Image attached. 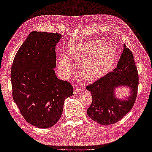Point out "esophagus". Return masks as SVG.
I'll return each instance as SVG.
<instances>
[{
  "instance_id": "obj_1",
  "label": "esophagus",
  "mask_w": 152,
  "mask_h": 152,
  "mask_svg": "<svg viewBox=\"0 0 152 152\" xmlns=\"http://www.w3.org/2000/svg\"><path fill=\"white\" fill-rule=\"evenodd\" d=\"M81 91H82V89L81 88H76L75 89V90H74V93L75 94H77V93H80Z\"/></svg>"
}]
</instances>
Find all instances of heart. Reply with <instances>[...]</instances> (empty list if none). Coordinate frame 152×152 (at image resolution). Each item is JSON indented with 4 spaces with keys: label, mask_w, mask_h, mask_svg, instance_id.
<instances>
[{
    "label": "heart",
    "mask_w": 152,
    "mask_h": 152,
    "mask_svg": "<svg viewBox=\"0 0 152 152\" xmlns=\"http://www.w3.org/2000/svg\"><path fill=\"white\" fill-rule=\"evenodd\" d=\"M69 57L62 55L59 68L64 76L73 71L71 60L80 63V72L88 81L96 80L107 73L114 63L115 49L111 44L95 40L73 46L69 50Z\"/></svg>",
    "instance_id": "obj_1"
}]
</instances>
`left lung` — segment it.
I'll use <instances>...</instances> for the list:
<instances>
[{
	"label": "left lung",
	"instance_id": "8db88e82",
	"mask_svg": "<svg viewBox=\"0 0 152 152\" xmlns=\"http://www.w3.org/2000/svg\"><path fill=\"white\" fill-rule=\"evenodd\" d=\"M138 81V73L133 54L124 44V49L116 68L86 86L93 98L87 110L89 117L102 125L114 124L120 121L133 108L137 96ZM120 86L131 89V94L127 100L115 98L114 91Z\"/></svg>",
	"mask_w": 152,
	"mask_h": 152
}]
</instances>
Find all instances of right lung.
<instances>
[{
	"mask_svg": "<svg viewBox=\"0 0 152 152\" xmlns=\"http://www.w3.org/2000/svg\"><path fill=\"white\" fill-rule=\"evenodd\" d=\"M58 33L31 32L16 53L11 67L12 97L30 124L50 128L61 116L64 100L73 94L71 84L56 75Z\"/></svg>",
	"mask_w": 152,
	"mask_h": 152,
	"instance_id": "add662e5",
	"label": "right lung"
}]
</instances>
